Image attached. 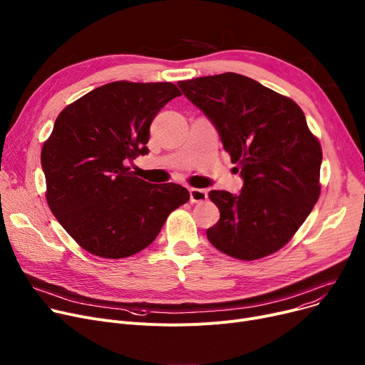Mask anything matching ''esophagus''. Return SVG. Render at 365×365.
Segmentation results:
<instances>
[{
  "label": "esophagus",
  "mask_w": 365,
  "mask_h": 365,
  "mask_svg": "<svg viewBox=\"0 0 365 365\" xmlns=\"http://www.w3.org/2000/svg\"><path fill=\"white\" fill-rule=\"evenodd\" d=\"M189 195H190V201H192V202H202L208 197L207 190L205 189H200V187H190L189 189Z\"/></svg>",
  "instance_id": "34e87169"
}]
</instances>
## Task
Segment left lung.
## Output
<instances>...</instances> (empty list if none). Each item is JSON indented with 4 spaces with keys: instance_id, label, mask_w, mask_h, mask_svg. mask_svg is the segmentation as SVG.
I'll list each match as a JSON object with an SVG mask.
<instances>
[{
    "instance_id": "obj_1",
    "label": "left lung",
    "mask_w": 365,
    "mask_h": 365,
    "mask_svg": "<svg viewBox=\"0 0 365 365\" xmlns=\"http://www.w3.org/2000/svg\"><path fill=\"white\" fill-rule=\"evenodd\" d=\"M178 86L216 127L244 180L238 195L210 190L220 210L207 238L222 253L256 260L292 240L319 198L322 150L296 102L226 72Z\"/></svg>"
}]
</instances>
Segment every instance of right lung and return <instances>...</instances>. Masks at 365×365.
Here are the masks:
<instances>
[{
	"instance_id": "add662e5",
	"label": "right lung",
	"mask_w": 365,
	"mask_h": 365,
	"mask_svg": "<svg viewBox=\"0 0 365 365\" xmlns=\"http://www.w3.org/2000/svg\"><path fill=\"white\" fill-rule=\"evenodd\" d=\"M180 96L171 83L115 81L94 88L56 118L41 150L46 198L65 231L88 253L123 259L160 234L189 201L176 183L136 178L128 163L149 152V127Z\"/></svg>"
}]
</instances>
